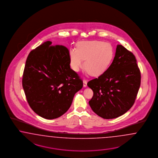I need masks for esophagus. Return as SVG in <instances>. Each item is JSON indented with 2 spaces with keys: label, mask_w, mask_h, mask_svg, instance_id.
<instances>
[{
  "label": "esophagus",
  "mask_w": 158,
  "mask_h": 158,
  "mask_svg": "<svg viewBox=\"0 0 158 158\" xmlns=\"http://www.w3.org/2000/svg\"><path fill=\"white\" fill-rule=\"evenodd\" d=\"M83 86L84 87H86L87 86V81L85 79L83 80Z\"/></svg>",
  "instance_id": "obj_1"
}]
</instances>
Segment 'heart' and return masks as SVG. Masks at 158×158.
I'll return each instance as SVG.
<instances>
[{"label":"heart","instance_id":"1","mask_svg":"<svg viewBox=\"0 0 158 158\" xmlns=\"http://www.w3.org/2000/svg\"><path fill=\"white\" fill-rule=\"evenodd\" d=\"M114 57V51L111 44L102 41L94 40L82 42L78 49L70 50L72 67L79 71L85 66L93 76L103 73L109 67Z\"/></svg>","mask_w":158,"mask_h":158}]
</instances>
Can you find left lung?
Wrapping results in <instances>:
<instances>
[{
    "label": "left lung",
    "mask_w": 158,
    "mask_h": 158,
    "mask_svg": "<svg viewBox=\"0 0 158 158\" xmlns=\"http://www.w3.org/2000/svg\"><path fill=\"white\" fill-rule=\"evenodd\" d=\"M140 80L135 55L122 45H117L114 60L108 69L87 83L94 92L89 102L90 106L103 119L120 116L133 105Z\"/></svg>",
    "instance_id": "obj_1"
}]
</instances>
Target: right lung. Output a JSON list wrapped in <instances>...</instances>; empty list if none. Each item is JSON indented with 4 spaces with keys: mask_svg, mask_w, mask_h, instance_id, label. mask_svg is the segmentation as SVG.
I'll list each match as a JSON object with an SVG mask.
<instances>
[{
    "mask_svg": "<svg viewBox=\"0 0 158 158\" xmlns=\"http://www.w3.org/2000/svg\"><path fill=\"white\" fill-rule=\"evenodd\" d=\"M69 51L45 42L29 54L22 86L30 107L39 116L56 119L68 111L83 81L70 66Z\"/></svg>",
    "mask_w": 158,
    "mask_h": 158,
    "instance_id": "right-lung-1",
    "label": "right lung"
}]
</instances>
